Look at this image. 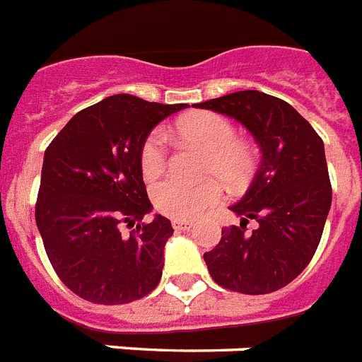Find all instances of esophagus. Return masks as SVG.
I'll return each instance as SVG.
<instances>
[{
	"instance_id": "obj_1",
	"label": "esophagus",
	"mask_w": 362,
	"mask_h": 362,
	"mask_svg": "<svg viewBox=\"0 0 362 362\" xmlns=\"http://www.w3.org/2000/svg\"><path fill=\"white\" fill-rule=\"evenodd\" d=\"M172 226H174L175 231H190L194 228V223L188 222V220H174Z\"/></svg>"
}]
</instances>
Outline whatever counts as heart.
<instances>
[{
  "instance_id": "b5f03b06",
  "label": "heart",
  "mask_w": 362,
  "mask_h": 362,
  "mask_svg": "<svg viewBox=\"0 0 362 362\" xmlns=\"http://www.w3.org/2000/svg\"><path fill=\"white\" fill-rule=\"evenodd\" d=\"M175 129L185 140L205 151L202 174L214 175L228 187H238L255 168V148L246 140L237 139V131L226 116L218 112H198L183 118ZM168 151V139L160 127L148 133L139 153L140 172L146 181H155L163 175ZM151 199L155 209L164 216L194 220L216 207L222 199V188L214 179L194 185L166 179L155 185Z\"/></svg>"
}]
</instances>
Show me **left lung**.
Wrapping results in <instances>:
<instances>
[{
  "instance_id": "1",
  "label": "left lung",
  "mask_w": 362,
  "mask_h": 362,
  "mask_svg": "<svg viewBox=\"0 0 362 362\" xmlns=\"http://www.w3.org/2000/svg\"><path fill=\"white\" fill-rule=\"evenodd\" d=\"M240 122L259 142L262 159L244 198L231 205L240 228L222 229L203 253L209 274L223 288L268 294L286 286L310 262L331 207L324 142L313 125L276 95L240 90L198 103ZM255 219L257 228L245 231Z\"/></svg>"
}]
</instances>
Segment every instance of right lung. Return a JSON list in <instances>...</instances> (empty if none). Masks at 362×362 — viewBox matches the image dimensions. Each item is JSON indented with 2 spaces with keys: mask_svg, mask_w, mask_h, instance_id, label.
Masks as SVG:
<instances>
[{
  "mask_svg": "<svg viewBox=\"0 0 362 362\" xmlns=\"http://www.w3.org/2000/svg\"><path fill=\"white\" fill-rule=\"evenodd\" d=\"M185 107L110 95L79 110L47 146L37 228L59 279L83 300L122 305L159 285L174 229L160 214L142 222L151 203L139 153L149 131Z\"/></svg>",
  "mask_w": 362,
  "mask_h": 362,
  "instance_id": "obj_1",
  "label": "right lung"
}]
</instances>
